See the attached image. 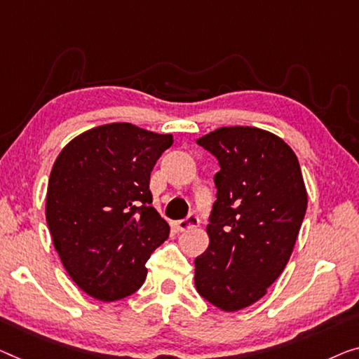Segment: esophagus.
Listing matches in <instances>:
<instances>
[{"label": "esophagus", "mask_w": 359, "mask_h": 359, "mask_svg": "<svg viewBox=\"0 0 359 359\" xmlns=\"http://www.w3.org/2000/svg\"><path fill=\"white\" fill-rule=\"evenodd\" d=\"M198 224H200V219H198L196 214H189L185 219H180V221H177V229L180 232H185V231H189V229L198 227Z\"/></svg>", "instance_id": "1"}]
</instances>
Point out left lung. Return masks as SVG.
<instances>
[{
    "mask_svg": "<svg viewBox=\"0 0 359 359\" xmlns=\"http://www.w3.org/2000/svg\"><path fill=\"white\" fill-rule=\"evenodd\" d=\"M196 143L219 163L210 247L195 259L200 295L222 311L266 295L295 247L308 206L299 163L282 138L256 127H221Z\"/></svg>",
    "mask_w": 359,
    "mask_h": 359,
    "instance_id": "left-lung-1",
    "label": "left lung"
}]
</instances>
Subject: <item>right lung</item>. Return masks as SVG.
I'll return each mask as SVG.
<instances>
[{
    "instance_id": "1",
    "label": "right lung",
    "mask_w": 359,
    "mask_h": 359,
    "mask_svg": "<svg viewBox=\"0 0 359 359\" xmlns=\"http://www.w3.org/2000/svg\"><path fill=\"white\" fill-rule=\"evenodd\" d=\"M172 135L116 122L74 138L51 169L46 222L67 274L90 297L135 293L147 261L169 237L151 206L149 175Z\"/></svg>"
}]
</instances>
